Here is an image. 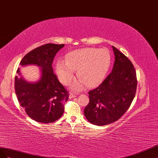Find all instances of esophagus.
Returning a JSON list of instances; mask_svg holds the SVG:
<instances>
[{
  "label": "esophagus",
  "instance_id": "34e87169",
  "mask_svg": "<svg viewBox=\"0 0 158 158\" xmlns=\"http://www.w3.org/2000/svg\"><path fill=\"white\" fill-rule=\"evenodd\" d=\"M75 97H76V95H75V94H74V93H70V94H69V98H75Z\"/></svg>",
  "mask_w": 158,
  "mask_h": 158
}]
</instances>
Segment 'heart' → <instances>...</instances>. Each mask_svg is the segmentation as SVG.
<instances>
[{
    "mask_svg": "<svg viewBox=\"0 0 158 158\" xmlns=\"http://www.w3.org/2000/svg\"><path fill=\"white\" fill-rule=\"evenodd\" d=\"M111 64L108 49L83 48L69 53L65 61L60 60L56 65V73L63 83L69 85L74 78V71L80 79L72 85L75 91L82 90L86 84L94 87L105 79Z\"/></svg>",
    "mask_w": 158,
    "mask_h": 158,
    "instance_id": "heart-1",
    "label": "heart"
}]
</instances>
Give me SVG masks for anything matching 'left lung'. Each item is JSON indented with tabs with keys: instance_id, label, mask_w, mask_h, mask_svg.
Masks as SVG:
<instances>
[{
	"instance_id": "1",
	"label": "left lung",
	"mask_w": 158,
	"mask_h": 158,
	"mask_svg": "<svg viewBox=\"0 0 158 158\" xmlns=\"http://www.w3.org/2000/svg\"><path fill=\"white\" fill-rule=\"evenodd\" d=\"M112 49L115 60L112 72L89 92V102L84 110L87 120L97 126L118 120L128 109L136 91V73L132 62L115 47Z\"/></svg>"
}]
</instances>
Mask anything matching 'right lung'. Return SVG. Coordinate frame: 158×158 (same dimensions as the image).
<instances>
[{"instance_id": "obj_1", "label": "right lung", "mask_w": 158, "mask_h": 158, "mask_svg": "<svg viewBox=\"0 0 158 158\" xmlns=\"http://www.w3.org/2000/svg\"><path fill=\"white\" fill-rule=\"evenodd\" d=\"M64 44H47L31 50L22 58L20 65H35L40 67V77L28 82L20 76V68L15 77V93L22 107L30 118L42 123H52L64 112V103L69 94L53 73L52 62Z\"/></svg>"}]
</instances>
